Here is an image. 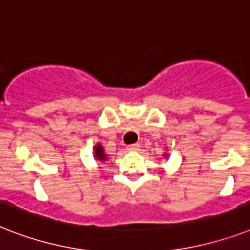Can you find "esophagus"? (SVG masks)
<instances>
[{"label": "esophagus", "instance_id": "1", "mask_svg": "<svg viewBox=\"0 0 250 250\" xmlns=\"http://www.w3.org/2000/svg\"><path fill=\"white\" fill-rule=\"evenodd\" d=\"M139 148H140V144H131L127 146L128 150H139Z\"/></svg>", "mask_w": 250, "mask_h": 250}]
</instances>
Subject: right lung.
<instances>
[{"mask_svg":"<svg viewBox=\"0 0 250 250\" xmlns=\"http://www.w3.org/2000/svg\"><path fill=\"white\" fill-rule=\"evenodd\" d=\"M94 154H96V158L100 161H105L106 160V156L105 153H104V149H102L101 145H97V146H94Z\"/></svg>","mask_w":250,"mask_h":250,"instance_id":"obj_1","label":"right lung"}]
</instances>
